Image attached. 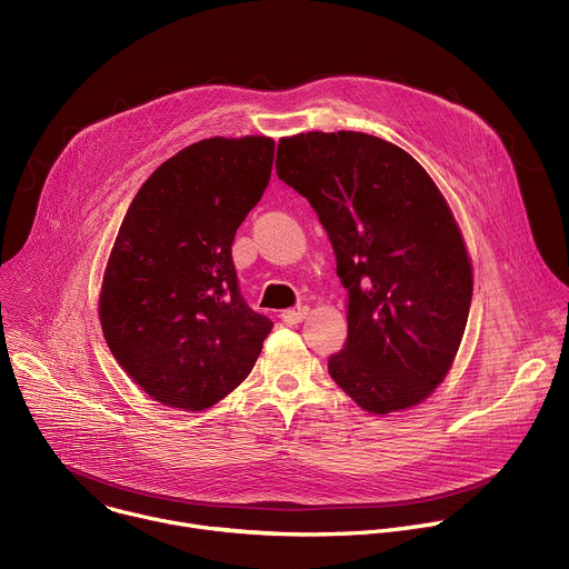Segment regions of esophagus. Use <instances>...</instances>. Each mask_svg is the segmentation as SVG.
Masks as SVG:
<instances>
[{"label":"esophagus","mask_w":569,"mask_h":569,"mask_svg":"<svg viewBox=\"0 0 569 569\" xmlns=\"http://www.w3.org/2000/svg\"><path fill=\"white\" fill-rule=\"evenodd\" d=\"M306 315H308V306H297V308H288V310H283L279 317H281V321H286V323H299V321H303L306 319Z\"/></svg>","instance_id":"34e87169"}]
</instances>
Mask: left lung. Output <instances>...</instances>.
Returning <instances> with one entry per match:
<instances>
[{"label":"left lung","mask_w":569,"mask_h":569,"mask_svg":"<svg viewBox=\"0 0 569 569\" xmlns=\"http://www.w3.org/2000/svg\"><path fill=\"white\" fill-rule=\"evenodd\" d=\"M277 173L317 212L348 290L330 377L370 413L422 402L458 352L473 292L440 189L405 149L359 131L281 138Z\"/></svg>","instance_id":"left-lung-1"}]
</instances>
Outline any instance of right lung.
I'll return each mask as SVG.
<instances>
[{"label": "right lung", "instance_id": "obj_1", "mask_svg": "<svg viewBox=\"0 0 569 569\" xmlns=\"http://www.w3.org/2000/svg\"><path fill=\"white\" fill-rule=\"evenodd\" d=\"M274 140L208 138L164 160L118 230L100 295L109 350L156 402L203 411L252 370L272 321L239 288L232 243L270 182Z\"/></svg>", "mask_w": 569, "mask_h": 569}]
</instances>
